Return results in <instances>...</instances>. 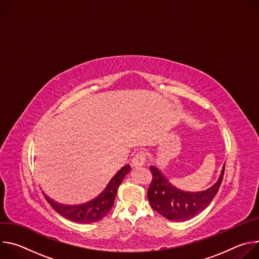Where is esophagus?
Masks as SVG:
<instances>
[{
	"mask_svg": "<svg viewBox=\"0 0 259 259\" xmlns=\"http://www.w3.org/2000/svg\"><path fill=\"white\" fill-rule=\"evenodd\" d=\"M145 161H146L145 154L143 152H139L132 159V166L133 167H141L145 164Z\"/></svg>",
	"mask_w": 259,
	"mask_h": 259,
	"instance_id": "34e87169",
	"label": "esophagus"
}]
</instances>
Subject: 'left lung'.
<instances>
[{
  "mask_svg": "<svg viewBox=\"0 0 259 259\" xmlns=\"http://www.w3.org/2000/svg\"><path fill=\"white\" fill-rule=\"evenodd\" d=\"M225 166L221 168L216 182L201 192L182 191L169 181L165 174L155 165L150 166L153 180L147 191V199L154 210L172 221L192 219L212 202L224 178Z\"/></svg>",
  "mask_w": 259,
  "mask_h": 259,
  "instance_id": "1",
  "label": "left lung"
}]
</instances>
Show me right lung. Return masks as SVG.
<instances>
[{
    "instance_id": "1",
    "label": "right lung",
    "mask_w": 259,
    "mask_h": 259,
    "mask_svg": "<svg viewBox=\"0 0 259 259\" xmlns=\"http://www.w3.org/2000/svg\"><path fill=\"white\" fill-rule=\"evenodd\" d=\"M131 171L130 165L122 167L109 180L104 190L94 199L77 205H65L58 203L48 197L43 191V195L51 207L62 217L77 224H91L103 218L112 209L117 196L118 188L125 176Z\"/></svg>"
}]
</instances>
